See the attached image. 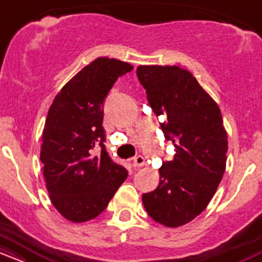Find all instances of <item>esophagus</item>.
Masks as SVG:
<instances>
[{"label": "esophagus", "mask_w": 262, "mask_h": 262, "mask_svg": "<svg viewBox=\"0 0 262 262\" xmlns=\"http://www.w3.org/2000/svg\"><path fill=\"white\" fill-rule=\"evenodd\" d=\"M144 165H145V159H144L141 155L135 156L134 160H133V166L135 167V169H139V167H143Z\"/></svg>", "instance_id": "obj_1"}]
</instances>
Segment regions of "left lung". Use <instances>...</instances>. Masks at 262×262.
Masks as SVG:
<instances>
[{"label":"left lung","mask_w":262,"mask_h":262,"mask_svg":"<svg viewBox=\"0 0 262 262\" xmlns=\"http://www.w3.org/2000/svg\"><path fill=\"white\" fill-rule=\"evenodd\" d=\"M138 79L176 154L159 169L158 187L143 194L148 214L165 227L189 223L206 209L225 171L228 134L217 102L188 70L140 65Z\"/></svg>","instance_id":"obj_1"}]
</instances>
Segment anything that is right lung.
Returning <instances> with one entry per match:
<instances>
[{"label":"right lung","mask_w":262,"mask_h":262,"mask_svg":"<svg viewBox=\"0 0 262 262\" xmlns=\"http://www.w3.org/2000/svg\"><path fill=\"white\" fill-rule=\"evenodd\" d=\"M128 62L107 56L86 65L60 90L49 108L41 134L40 161L50 201L73 223L100 215L128 172L104 149L103 103ZM100 143L101 154L93 155Z\"/></svg>","instance_id":"add662e5"}]
</instances>
